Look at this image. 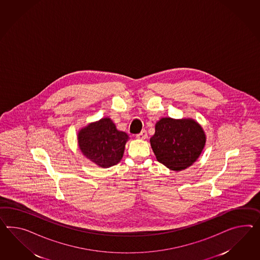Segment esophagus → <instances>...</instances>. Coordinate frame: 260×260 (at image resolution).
I'll list each match as a JSON object with an SVG mask.
<instances>
[{
	"label": "esophagus",
	"mask_w": 260,
	"mask_h": 260,
	"mask_svg": "<svg viewBox=\"0 0 260 260\" xmlns=\"http://www.w3.org/2000/svg\"><path fill=\"white\" fill-rule=\"evenodd\" d=\"M138 139H140V140H145L147 138V132L145 130H142L140 134H138L137 136H136Z\"/></svg>",
	"instance_id": "1"
}]
</instances>
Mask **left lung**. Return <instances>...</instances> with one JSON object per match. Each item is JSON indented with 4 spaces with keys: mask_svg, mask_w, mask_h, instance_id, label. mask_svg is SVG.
<instances>
[{
    "mask_svg": "<svg viewBox=\"0 0 260 260\" xmlns=\"http://www.w3.org/2000/svg\"><path fill=\"white\" fill-rule=\"evenodd\" d=\"M156 159L172 171L190 166L199 157L206 135L193 120L162 118L155 124V133L150 140Z\"/></svg>",
    "mask_w": 260,
    "mask_h": 260,
    "instance_id": "1",
    "label": "left lung"
}]
</instances>
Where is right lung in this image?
I'll return each instance as SVG.
<instances>
[{
  "mask_svg": "<svg viewBox=\"0 0 260 260\" xmlns=\"http://www.w3.org/2000/svg\"><path fill=\"white\" fill-rule=\"evenodd\" d=\"M127 140V134L118 131L108 118L87 125L78 135L82 153L102 168H109L120 162Z\"/></svg>",
  "mask_w": 260,
  "mask_h": 260,
  "instance_id": "obj_1",
  "label": "right lung"
}]
</instances>
